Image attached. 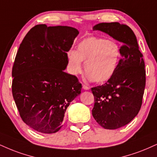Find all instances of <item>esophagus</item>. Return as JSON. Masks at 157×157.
Masks as SVG:
<instances>
[{
    "mask_svg": "<svg viewBox=\"0 0 157 157\" xmlns=\"http://www.w3.org/2000/svg\"><path fill=\"white\" fill-rule=\"evenodd\" d=\"M82 88H83L84 90H89L90 88L88 86H86V85L82 84Z\"/></svg>",
    "mask_w": 157,
    "mask_h": 157,
    "instance_id": "34e87169",
    "label": "esophagus"
}]
</instances>
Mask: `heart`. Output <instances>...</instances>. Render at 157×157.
<instances>
[{"mask_svg": "<svg viewBox=\"0 0 157 157\" xmlns=\"http://www.w3.org/2000/svg\"><path fill=\"white\" fill-rule=\"evenodd\" d=\"M120 56L121 49L118 43L91 36L85 38L77 44V51H69L68 61L74 75L82 71V61H84L85 71L88 78L97 83H104L116 73Z\"/></svg>", "mask_w": 157, "mask_h": 157, "instance_id": "1", "label": "heart"}]
</instances>
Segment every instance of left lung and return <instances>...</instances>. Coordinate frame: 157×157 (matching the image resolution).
<instances>
[{
    "mask_svg": "<svg viewBox=\"0 0 157 157\" xmlns=\"http://www.w3.org/2000/svg\"><path fill=\"white\" fill-rule=\"evenodd\" d=\"M93 29L122 43L121 58L115 75L102 86L91 88L94 119L105 129H116L129 124L140 109L145 86L143 56L135 33L126 25L102 22Z\"/></svg>",
    "mask_w": 157,
    "mask_h": 157,
    "instance_id": "1",
    "label": "left lung"
}]
</instances>
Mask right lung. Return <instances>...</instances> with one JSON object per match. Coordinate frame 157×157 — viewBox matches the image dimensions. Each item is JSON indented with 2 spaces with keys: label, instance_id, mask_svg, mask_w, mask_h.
<instances>
[{
  "label": "right lung",
  "instance_id": "add662e5",
  "mask_svg": "<svg viewBox=\"0 0 157 157\" xmlns=\"http://www.w3.org/2000/svg\"><path fill=\"white\" fill-rule=\"evenodd\" d=\"M79 34L69 26L37 25L24 37L12 68V95L22 120L32 129L56 133L82 85L63 70L67 52Z\"/></svg>",
  "mask_w": 157,
  "mask_h": 157
}]
</instances>
